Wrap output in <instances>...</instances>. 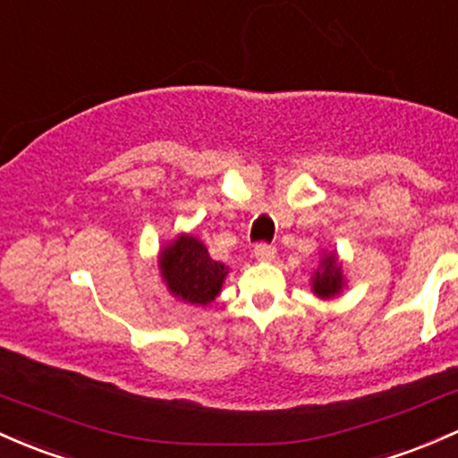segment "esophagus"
<instances>
[{
    "label": "esophagus",
    "mask_w": 458,
    "mask_h": 458,
    "mask_svg": "<svg viewBox=\"0 0 458 458\" xmlns=\"http://www.w3.org/2000/svg\"><path fill=\"white\" fill-rule=\"evenodd\" d=\"M253 255H255V259H258V262H273L275 255H277V249H275L273 244L259 242V244H255Z\"/></svg>",
    "instance_id": "1"
}]
</instances>
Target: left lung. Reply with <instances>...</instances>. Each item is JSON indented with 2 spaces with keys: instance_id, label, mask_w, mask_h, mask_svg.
<instances>
[{
  "instance_id": "obj_1",
  "label": "left lung",
  "mask_w": 458,
  "mask_h": 458,
  "mask_svg": "<svg viewBox=\"0 0 458 458\" xmlns=\"http://www.w3.org/2000/svg\"><path fill=\"white\" fill-rule=\"evenodd\" d=\"M343 267L338 264L336 255L329 253L321 259V267L317 268L312 279V290L321 299H329L343 290Z\"/></svg>"
}]
</instances>
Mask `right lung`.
Listing matches in <instances>:
<instances>
[{
	"label": "right lung",
	"mask_w": 458,
	"mask_h": 458,
	"mask_svg": "<svg viewBox=\"0 0 458 458\" xmlns=\"http://www.w3.org/2000/svg\"><path fill=\"white\" fill-rule=\"evenodd\" d=\"M161 277L174 297L196 306H208L218 297L229 268L214 262L194 235H179L159 255Z\"/></svg>",
	"instance_id": "right-lung-1"
}]
</instances>
